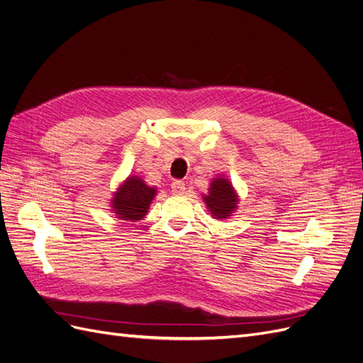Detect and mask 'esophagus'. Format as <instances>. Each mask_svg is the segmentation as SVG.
Here are the masks:
<instances>
[{
  "mask_svg": "<svg viewBox=\"0 0 363 363\" xmlns=\"http://www.w3.org/2000/svg\"><path fill=\"white\" fill-rule=\"evenodd\" d=\"M171 189H172V194H175V195H182V194L184 192V189H186V186H184V183H183V182H180V180H175V182H172V183H171Z\"/></svg>",
  "mask_w": 363,
  "mask_h": 363,
  "instance_id": "esophagus-1",
  "label": "esophagus"
}]
</instances>
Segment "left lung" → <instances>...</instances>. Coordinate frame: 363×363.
Returning <instances> with one entry per match:
<instances>
[{
  "label": "left lung",
  "mask_w": 363,
  "mask_h": 363,
  "mask_svg": "<svg viewBox=\"0 0 363 363\" xmlns=\"http://www.w3.org/2000/svg\"><path fill=\"white\" fill-rule=\"evenodd\" d=\"M203 201L215 219H227L238 211L239 195L232 182L218 175L212 179L207 194H203Z\"/></svg>",
  "instance_id": "obj_1"
}]
</instances>
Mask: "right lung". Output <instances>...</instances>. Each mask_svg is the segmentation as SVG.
<instances>
[{
	"label": "right lung",
	"mask_w": 363,
	"mask_h": 363,
	"mask_svg": "<svg viewBox=\"0 0 363 363\" xmlns=\"http://www.w3.org/2000/svg\"><path fill=\"white\" fill-rule=\"evenodd\" d=\"M157 194L139 175H128L121 183L111 200V211L121 221L138 223L148 213L150 206Z\"/></svg>",
	"instance_id": "add662e5"
}]
</instances>
